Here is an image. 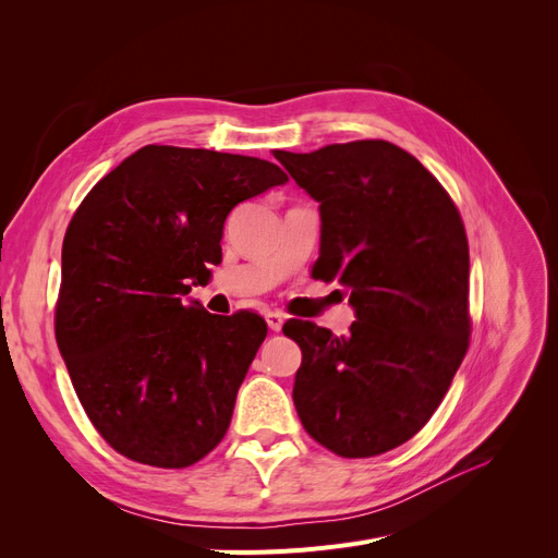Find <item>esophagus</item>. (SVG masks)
I'll use <instances>...</instances> for the list:
<instances>
[{
	"mask_svg": "<svg viewBox=\"0 0 558 558\" xmlns=\"http://www.w3.org/2000/svg\"><path fill=\"white\" fill-rule=\"evenodd\" d=\"M267 326L274 330V332H280L282 330V324H284V316L280 312H267Z\"/></svg>",
	"mask_w": 558,
	"mask_h": 558,
	"instance_id": "esophagus-1",
	"label": "esophagus"
}]
</instances>
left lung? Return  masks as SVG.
<instances>
[{"mask_svg":"<svg viewBox=\"0 0 558 558\" xmlns=\"http://www.w3.org/2000/svg\"><path fill=\"white\" fill-rule=\"evenodd\" d=\"M276 158L318 201L312 276L343 284L357 318L345 337L310 320L284 324L303 353L294 379L299 418L339 457L389 452L432 418L468 350L463 221L441 183L391 142Z\"/></svg>","mask_w":558,"mask_h":558,"instance_id":"obj_1","label":"left lung"}]
</instances>
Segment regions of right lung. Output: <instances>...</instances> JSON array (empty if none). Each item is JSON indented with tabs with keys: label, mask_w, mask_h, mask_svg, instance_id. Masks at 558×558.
<instances>
[{
	"label": "right lung",
	"mask_w": 558,
	"mask_h": 558,
	"mask_svg": "<svg viewBox=\"0 0 558 558\" xmlns=\"http://www.w3.org/2000/svg\"><path fill=\"white\" fill-rule=\"evenodd\" d=\"M287 181L269 160L149 144L78 205L56 341L87 418L120 454L187 468L223 438L267 324L187 294L219 262L234 205Z\"/></svg>",
	"instance_id": "1"
}]
</instances>
